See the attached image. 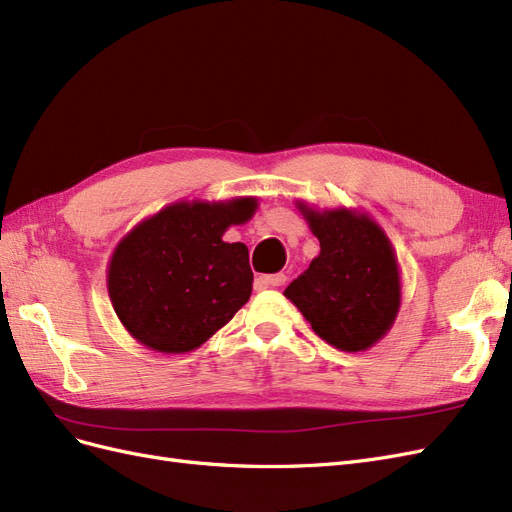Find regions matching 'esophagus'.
<instances>
[{"label":"esophagus","mask_w":512,"mask_h":512,"mask_svg":"<svg viewBox=\"0 0 512 512\" xmlns=\"http://www.w3.org/2000/svg\"><path fill=\"white\" fill-rule=\"evenodd\" d=\"M260 284H265V286H284L286 284V275L284 273L260 275Z\"/></svg>","instance_id":"esophagus-1"}]
</instances>
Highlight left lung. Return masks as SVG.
<instances>
[{
    "label": "left lung",
    "mask_w": 512,
    "mask_h": 512,
    "mask_svg": "<svg viewBox=\"0 0 512 512\" xmlns=\"http://www.w3.org/2000/svg\"><path fill=\"white\" fill-rule=\"evenodd\" d=\"M305 218L320 254L284 294L324 342L346 352L374 346L399 309V271L389 239L376 222L346 209H309Z\"/></svg>",
    "instance_id": "left-lung-1"
}]
</instances>
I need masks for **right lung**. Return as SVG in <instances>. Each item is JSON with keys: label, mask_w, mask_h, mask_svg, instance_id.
Masks as SVG:
<instances>
[{"label": "right lung", "mask_w": 512, "mask_h": 512, "mask_svg": "<svg viewBox=\"0 0 512 512\" xmlns=\"http://www.w3.org/2000/svg\"><path fill=\"white\" fill-rule=\"evenodd\" d=\"M254 198L173 205L138 224L108 269V294L119 320L138 342L168 354L205 344L252 294L254 273L245 243H226Z\"/></svg>", "instance_id": "add662e5"}]
</instances>
